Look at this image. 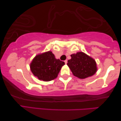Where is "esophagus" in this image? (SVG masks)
<instances>
[{"label": "esophagus", "mask_w": 121, "mask_h": 121, "mask_svg": "<svg viewBox=\"0 0 121 121\" xmlns=\"http://www.w3.org/2000/svg\"><path fill=\"white\" fill-rule=\"evenodd\" d=\"M65 65H66V64H67V63H68V61L67 60H65Z\"/></svg>", "instance_id": "obj_1"}]
</instances>
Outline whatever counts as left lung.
Wrapping results in <instances>:
<instances>
[{
	"label": "left lung",
	"instance_id": "1",
	"mask_svg": "<svg viewBox=\"0 0 121 121\" xmlns=\"http://www.w3.org/2000/svg\"><path fill=\"white\" fill-rule=\"evenodd\" d=\"M71 56L67 65L74 76L84 79L96 73L97 70L96 62L91 56L83 52L72 54Z\"/></svg>",
	"mask_w": 121,
	"mask_h": 121
}]
</instances>
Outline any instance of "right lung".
Returning a JSON list of instances; mask_svg holds the SVG:
<instances>
[{"label": "right lung", "instance_id": "obj_1", "mask_svg": "<svg viewBox=\"0 0 121 121\" xmlns=\"http://www.w3.org/2000/svg\"><path fill=\"white\" fill-rule=\"evenodd\" d=\"M65 65V62L56 59L52 52L49 51L35 56L30 64V68L39 80L48 82L56 78Z\"/></svg>", "mask_w": 121, "mask_h": 121}]
</instances>
